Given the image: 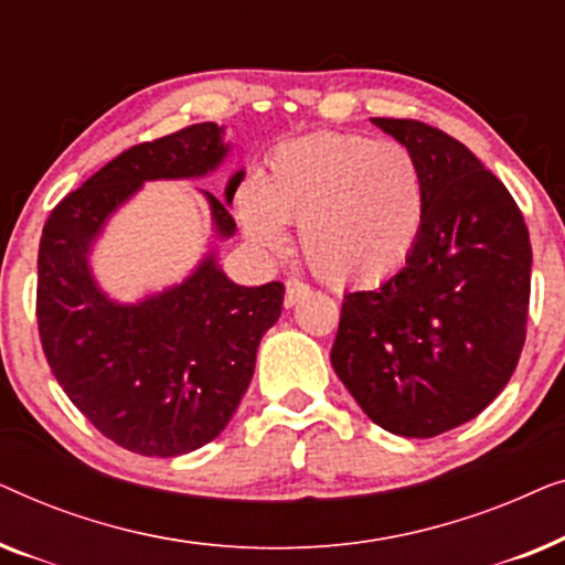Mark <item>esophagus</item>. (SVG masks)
Returning a JSON list of instances; mask_svg holds the SVG:
<instances>
[{
	"label": "esophagus",
	"instance_id": "esophagus-1",
	"mask_svg": "<svg viewBox=\"0 0 565 565\" xmlns=\"http://www.w3.org/2000/svg\"><path fill=\"white\" fill-rule=\"evenodd\" d=\"M308 292H311V288H308L306 282H300V280H288L285 282V306H296L300 298H306Z\"/></svg>",
	"mask_w": 565,
	"mask_h": 565
}]
</instances>
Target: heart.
<instances>
[{
  "label": "heart",
  "instance_id": "b5f03b06",
  "mask_svg": "<svg viewBox=\"0 0 565 565\" xmlns=\"http://www.w3.org/2000/svg\"><path fill=\"white\" fill-rule=\"evenodd\" d=\"M236 218L254 249L277 257L298 223L300 252L329 285L388 280L412 257L427 223L419 159L401 143L319 134L285 143L257 184L236 192Z\"/></svg>",
  "mask_w": 565,
  "mask_h": 565
}]
</instances>
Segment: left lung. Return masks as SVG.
Segmentation results:
<instances>
[{
    "mask_svg": "<svg viewBox=\"0 0 565 565\" xmlns=\"http://www.w3.org/2000/svg\"><path fill=\"white\" fill-rule=\"evenodd\" d=\"M419 159L427 223L404 267L347 292L331 365L398 437H437L504 391L527 334L530 231L473 151L419 120L373 118Z\"/></svg>",
    "mask_w": 565,
    "mask_h": 565,
    "instance_id": "left-lung-1",
    "label": "left lung"
}]
</instances>
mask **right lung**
<instances>
[{"label": "right lung", "mask_w": 565, "mask_h": 565, "mask_svg": "<svg viewBox=\"0 0 565 565\" xmlns=\"http://www.w3.org/2000/svg\"><path fill=\"white\" fill-rule=\"evenodd\" d=\"M223 128L195 122L130 146L53 207L38 249V331L72 404L115 445L174 458L221 435L249 388L257 347L280 319L282 282L244 288L211 252L180 285L138 303L107 298L89 249L118 207L151 180H195L226 159ZM226 200L205 192L215 234L234 236Z\"/></svg>", "instance_id": "right-lung-1"}]
</instances>
